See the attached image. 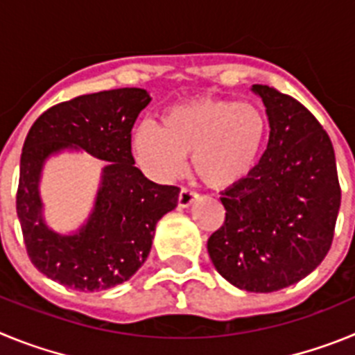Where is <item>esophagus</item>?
<instances>
[{
    "label": "esophagus",
    "mask_w": 355,
    "mask_h": 355,
    "mask_svg": "<svg viewBox=\"0 0 355 355\" xmlns=\"http://www.w3.org/2000/svg\"><path fill=\"white\" fill-rule=\"evenodd\" d=\"M196 199L197 193L193 190H190V188H181L180 197H178V205H180V208H188Z\"/></svg>",
    "instance_id": "1"
}]
</instances>
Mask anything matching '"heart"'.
I'll use <instances>...</instances> for the list:
<instances>
[{"instance_id":"1","label":"heart","mask_w":355,"mask_h":355,"mask_svg":"<svg viewBox=\"0 0 355 355\" xmlns=\"http://www.w3.org/2000/svg\"><path fill=\"white\" fill-rule=\"evenodd\" d=\"M268 135L263 110L225 97H199L168 108L162 126L142 122L133 133L135 158L149 174L171 181L184 158L211 188H231L252 171Z\"/></svg>"}]
</instances>
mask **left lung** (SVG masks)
<instances>
[{"label": "left lung", "instance_id": "left-lung-1", "mask_svg": "<svg viewBox=\"0 0 355 355\" xmlns=\"http://www.w3.org/2000/svg\"><path fill=\"white\" fill-rule=\"evenodd\" d=\"M270 137L245 180L225 188V220L208 240L218 274L240 290L270 293L311 274L331 249L341 202L329 135L297 99L252 85Z\"/></svg>", "mask_w": 355, "mask_h": 355}]
</instances>
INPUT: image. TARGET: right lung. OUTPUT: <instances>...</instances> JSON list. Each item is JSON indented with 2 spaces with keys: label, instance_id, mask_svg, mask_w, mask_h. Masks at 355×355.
Segmentation results:
<instances>
[{
  "label": "right lung",
  "instance_id": "add662e5",
  "mask_svg": "<svg viewBox=\"0 0 355 355\" xmlns=\"http://www.w3.org/2000/svg\"><path fill=\"white\" fill-rule=\"evenodd\" d=\"M144 89L78 96L44 112L24 140L15 197L24 245L46 277L80 291L124 283L147 259L158 220L178 206L180 188L147 180L135 167L131 128L149 105ZM64 148L110 161L89 220L72 235L43 222L38 181L43 162Z\"/></svg>",
  "mask_w": 355,
  "mask_h": 355
}]
</instances>
